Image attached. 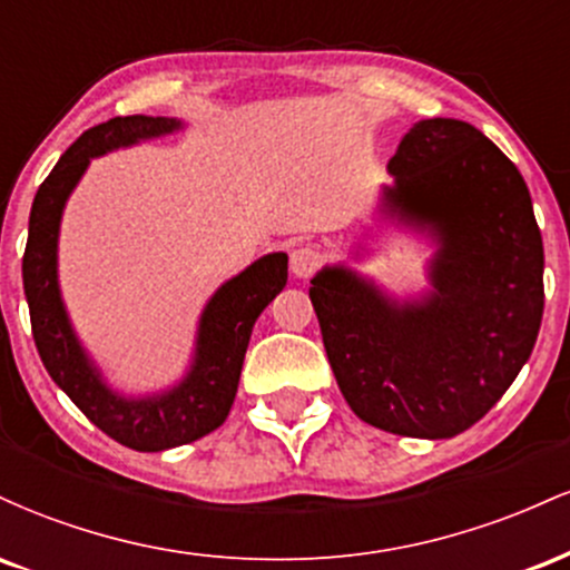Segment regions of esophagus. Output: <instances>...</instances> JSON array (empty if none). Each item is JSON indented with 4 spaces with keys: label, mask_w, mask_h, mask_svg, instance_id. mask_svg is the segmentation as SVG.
I'll use <instances>...</instances> for the list:
<instances>
[{
    "label": "esophagus",
    "mask_w": 570,
    "mask_h": 570,
    "mask_svg": "<svg viewBox=\"0 0 570 570\" xmlns=\"http://www.w3.org/2000/svg\"><path fill=\"white\" fill-rule=\"evenodd\" d=\"M322 263H324V257H322V252H318V248L299 246V248H294V252H292L289 271H292V276H297V278H311L313 273L322 267Z\"/></svg>",
    "instance_id": "esophagus-1"
}]
</instances>
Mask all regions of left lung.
<instances>
[{"instance_id":"obj_1","label":"left lung","mask_w":570,"mask_h":570,"mask_svg":"<svg viewBox=\"0 0 570 570\" xmlns=\"http://www.w3.org/2000/svg\"><path fill=\"white\" fill-rule=\"evenodd\" d=\"M389 174L381 212L434 244L429 289L396 297L337 263L311 278V303L335 381L364 423L450 440L499 402L531 356L544 244L525 179L469 122H415Z\"/></svg>"}]
</instances>
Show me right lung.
Segmentation results:
<instances>
[{
	"instance_id": "add662e5",
	"label": "right lung",
	"mask_w": 570,
	"mask_h": 570,
	"mask_svg": "<svg viewBox=\"0 0 570 570\" xmlns=\"http://www.w3.org/2000/svg\"><path fill=\"white\" fill-rule=\"evenodd\" d=\"M185 130L179 117H112L77 139L37 189L23 254V292L45 370L104 434L139 453L189 444L227 421L254 322L286 286L284 252L254 259L208 297L185 375L153 394H122L104 377L71 324L58 284V235L69 195L90 160Z\"/></svg>"
}]
</instances>
